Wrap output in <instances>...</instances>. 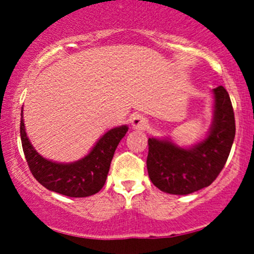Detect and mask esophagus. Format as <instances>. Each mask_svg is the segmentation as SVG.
I'll return each instance as SVG.
<instances>
[{
	"label": "esophagus",
	"instance_id": "obj_1",
	"mask_svg": "<svg viewBox=\"0 0 254 254\" xmlns=\"http://www.w3.org/2000/svg\"><path fill=\"white\" fill-rule=\"evenodd\" d=\"M130 123H131V127H134V129H145L148 124V120H147V118L143 117V115L135 114V115H132Z\"/></svg>",
	"mask_w": 254,
	"mask_h": 254
}]
</instances>
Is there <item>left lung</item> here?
Wrapping results in <instances>:
<instances>
[{"label":"left lung","instance_id":"8db88e82","mask_svg":"<svg viewBox=\"0 0 254 254\" xmlns=\"http://www.w3.org/2000/svg\"><path fill=\"white\" fill-rule=\"evenodd\" d=\"M211 92L212 122L203 140L182 147L168 137H148V177L165 193L187 195L209 187L226 163L236 132L234 108L224 87Z\"/></svg>","mask_w":254,"mask_h":254}]
</instances>
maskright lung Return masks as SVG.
Here are the masks:
<instances>
[{"label":"right lung","mask_w":254,"mask_h":254,"mask_svg":"<svg viewBox=\"0 0 254 254\" xmlns=\"http://www.w3.org/2000/svg\"><path fill=\"white\" fill-rule=\"evenodd\" d=\"M20 117V140L25 160L32 175L43 187L71 198L93 195L103 188L115 148L127 134V125L108 130L81 160L63 163L43 157L33 147L25 132L23 107Z\"/></svg>","instance_id":"add662e5"}]
</instances>
